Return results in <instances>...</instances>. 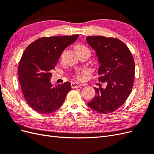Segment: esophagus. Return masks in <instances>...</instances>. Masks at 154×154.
<instances>
[{"label": "esophagus", "mask_w": 154, "mask_h": 154, "mask_svg": "<svg viewBox=\"0 0 154 154\" xmlns=\"http://www.w3.org/2000/svg\"><path fill=\"white\" fill-rule=\"evenodd\" d=\"M82 87V84L77 83H71V87L73 88H76Z\"/></svg>", "instance_id": "obj_1"}]
</instances>
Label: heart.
Here are the masks:
<instances>
[{
	"label": "heart",
	"instance_id": "b5f03b06",
	"mask_svg": "<svg viewBox=\"0 0 154 154\" xmlns=\"http://www.w3.org/2000/svg\"><path fill=\"white\" fill-rule=\"evenodd\" d=\"M75 50H76V52L77 54H79L82 53H88L89 54H91V51H90L89 48L87 47L86 45L82 44H77L75 47ZM62 57V55L60 57V60H61ZM75 78L78 80H80V81L82 80L83 79V74H82L80 73H77L75 75Z\"/></svg>",
	"mask_w": 154,
	"mask_h": 154
}]
</instances>
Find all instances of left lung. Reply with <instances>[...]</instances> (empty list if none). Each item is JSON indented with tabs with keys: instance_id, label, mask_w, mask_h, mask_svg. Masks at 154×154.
I'll list each match as a JSON object with an SVG mask.
<instances>
[{
	"instance_id": "8db88e82",
	"label": "left lung",
	"mask_w": 154,
	"mask_h": 154,
	"mask_svg": "<svg viewBox=\"0 0 154 154\" xmlns=\"http://www.w3.org/2000/svg\"><path fill=\"white\" fill-rule=\"evenodd\" d=\"M94 49L100 67L99 82L106 88H95L96 95L88 106L101 114H109L122 106L131 93L134 80L135 62L130 49L118 38L103 36H87Z\"/></svg>"
}]
</instances>
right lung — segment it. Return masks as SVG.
Segmentation results:
<instances>
[{"instance_id": "add662e5", "label": "right lung", "mask_w": 154, "mask_h": 154, "mask_svg": "<svg viewBox=\"0 0 154 154\" xmlns=\"http://www.w3.org/2000/svg\"><path fill=\"white\" fill-rule=\"evenodd\" d=\"M78 35L42 37L27 47L18 65V79L27 103L40 114L58 109L71 89V83L53 86L50 82L52 72L67 46Z\"/></svg>"}]
</instances>
